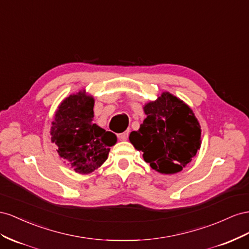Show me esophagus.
I'll use <instances>...</instances> for the list:
<instances>
[{
	"label": "esophagus",
	"instance_id": "34e87169",
	"mask_svg": "<svg viewBox=\"0 0 249 249\" xmlns=\"http://www.w3.org/2000/svg\"><path fill=\"white\" fill-rule=\"evenodd\" d=\"M128 134H129L128 131H124V132H122V133H119V134H118V138H119V140H121V141H126L127 139H128Z\"/></svg>",
	"mask_w": 249,
	"mask_h": 249
}]
</instances>
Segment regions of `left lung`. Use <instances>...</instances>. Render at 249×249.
<instances>
[{
    "instance_id": "obj_1",
    "label": "left lung",
    "mask_w": 249,
    "mask_h": 249,
    "mask_svg": "<svg viewBox=\"0 0 249 249\" xmlns=\"http://www.w3.org/2000/svg\"><path fill=\"white\" fill-rule=\"evenodd\" d=\"M146 119L130 143L155 171L180 172L201 145V129L193 110L179 98L165 91L155 101L145 104Z\"/></svg>"
}]
</instances>
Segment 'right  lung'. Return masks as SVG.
I'll return each mask as SVG.
<instances>
[{"label": "right lung", "mask_w": 249, "mask_h": 249, "mask_svg": "<svg viewBox=\"0 0 249 249\" xmlns=\"http://www.w3.org/2000/svg\"><path fill=\"white\" fill-rule=\"evenodd\" d=\"M95 100L85 90L70 95L56 110L51 141L60 158L68 160L75 172L89 174L107 160L117 137L93 122Z\"/></svg>", "instance_id": "right-lung-1"}]
</instances>
